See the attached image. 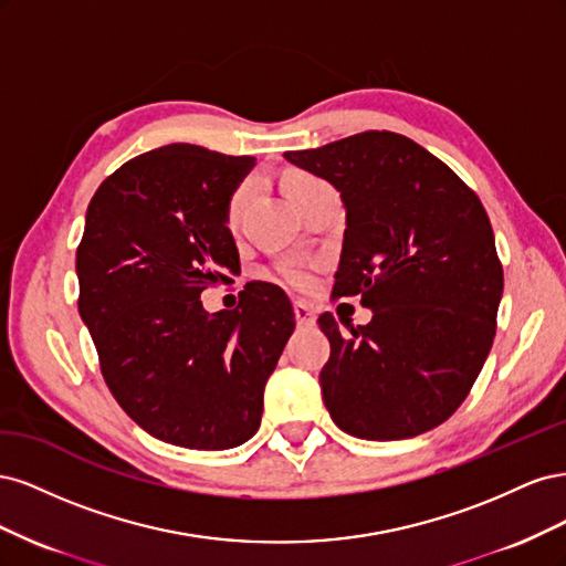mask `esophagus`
I'll list each match as a JSON object with an SVG mask.
<instances>
[{
  "label": "esophagus",
  "instance_id": "esophagus-1",
  "mask_svg": "<svg viewBox=\"0 0 566 566\" xmlns=\"http://www.w3.org/2000/svg\"><path fill=\"white\" fill-rule=\"evenodd\" d=\"M293 312H295V321H297V325H314V321H316V312H314V306H312V304H306V302H295V304H293Z\"/></svg>",
  "mask_w": 566,
  "mask_h": 566
}]
</instances>
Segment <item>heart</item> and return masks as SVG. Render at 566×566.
Segmentation results:
<instances>
[{"label": "heart", "mask_w": 566, "mask_h": 566, "mask_svg": "<svg viewBox=\"0 0 566 566\" xmlns=\"http://www.w3.org/2000/svg\"><path fill=\"white\" fill-rule=\"evenodd\" d=\"M316 181H318L316 177L306 175V172H290L283 179V188H285L287 198H293L300 191H304L306 186H312ZM250 198H252V179H245V181L238 184L233 188V193L229 196V202H227V221H229V224L238 221V217H241V212L245 210V205L250 202ZM276 276L281 281H285L287 285H293V287H306L312 283V269L302 264V262H283V264L276 266Z\"/></svg>", "instance_id": "b5f03b06"}]
</instances>
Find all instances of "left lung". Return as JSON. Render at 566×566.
<instances>
[{"label":"left lung","mask_w":566,"mask_h":566,"mask_svg":"<svg viewBox=\"0 0 566 566\" xmlns=\"http://www.w3.org/2000/svg\"><path fill=\"white\" fill-rule=\"evenodd\" d=\"M285 160L328 179L347 210L333 297L368 325L318 316V382L342 432L368 441L434 430L465 401L495 335L503 266L482 200L449 165L394 132H361Z\"/></svg>","instance_id":"left-lung-1"}]
</instances>
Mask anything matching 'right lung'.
<instances>
[{
  "label": "right lung",
  "instance_id": "right-lung-1",
  "mask_svg": "<svg viewBox=\"0 0 566 566\" xmlns=\"http://www.w3.org/2000/svg\"><path fill=\"white\" fill-rule=\"evenodd\" d=\"M254 158L169 144L98 186L75 266L80 316L104 380L150 437L196 451L241 447L295 312L279 285L248 283L235 310L200 293L241 273L227 202Z\"/></svg>",
  "mask_w": 566,
  "mask_h": 566
}]
</instances>
